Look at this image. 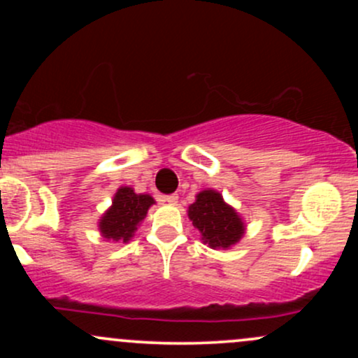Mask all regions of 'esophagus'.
I'll list each match as a JSON object with an SVG mask.
<instances>
[{"label": "esophagus", "mask_w": 358, "mask_h": 358, "mask_svg": "<svg viewBox=\"0 0 358 358\" xmlns=\"http://www.w3.org/2000/svg\"><path fill=\"white\" fill-rule=\"evenodd\" d=\"M163 202H166L170 205H176L178 203V195H176V193H173V195H166L165 199H163Z\"/></svg>", "instance_id": "1"}]
</instances>
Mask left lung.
I'll return each mask as SVG.
<instances>
[{
	"label": "left lung",
	"instance_id": "left-lung-1",
	"mask_svg": "<svg viewBox=\"0 0 358 358\" xmlns=\"http://www.w3.org/2000/svg\"><path fill=\"white\" fill-rule=\"evenodd\" d=\"M193 227L202 234L203 244L212 249H229L244 236L245 225L241 215L215 190H203L188 207Z\"/></svg>",
	"mask_w": 358,
	"mask_h": 358
}]
</instances>
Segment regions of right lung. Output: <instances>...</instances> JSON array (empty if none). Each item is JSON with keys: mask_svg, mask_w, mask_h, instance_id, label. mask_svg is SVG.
I'll use <instances>...</instances> for the list:
<instances>
[{"mask_svg": "<svg viewBox=\"0 0 358 358\" xmlns=\"http://www.w3.org/2000/svg\"><path fill=\"white\" fill-rule=\"evenodd\" d=\"M153 203V196L148 193H134L131 187H121L114 195L113 205L99 220L102 237L108 241L129 242Z\"/></svg>", "mask_w": 358, "mask_h": 358, "instance_id": "1", "label": "right lung"}]
</instances>
